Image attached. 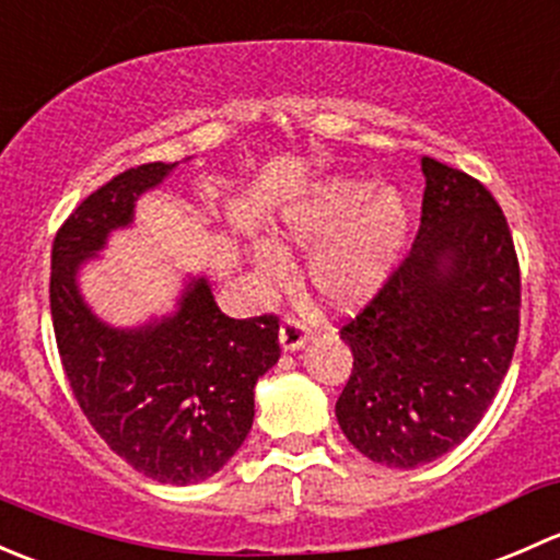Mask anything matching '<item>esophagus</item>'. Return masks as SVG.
Masks as SVG:
<instances>
[{
    "instance_id": "obj_1",
    "label": "esophagus",
    "mask_w": 560,
    "mask_h": 560,
    "mask_svg": "<svg viewBox=\"0 0 560 560\" xmlns=\"http://www.w3.org/2000/svg\"><path fill=\"white\" fill-rule=\"evenodd\" d=\"M308 338H312V327L303 319H298V316H287L284 325H281L279 330L281 349H284V352H295V349H301Z\"/></svg>"
}]
</instances>
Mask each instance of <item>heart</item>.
I'll return each mask as SVG.
<instances>
[{
    "label": "heart",
    "instance_id": "obj_1",
    "mask_svg": "<svg viewBox=\"0 0 560 560\" xmlns=\"http://www.w3.org/2000/svg\"><path fill=\"white\" fill-rule=\"evenodd\" d=\"M409 233V206L395 189L369 178H327L281 217L276 235L287 248H314L308 276L336 308L369 301L398 262ZM252 262L265 284H284L290 259L279 246L254 244Z\"/></svg>",
    "mask_w": 560,
    "mask_h": 560
}]
</instances>
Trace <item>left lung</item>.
Listing matches in <instances>:
<instances>
[{
    "instance_id": "obj_1",
    "label": "left lung",
    "mask_w": 560,
    "mask_h": 560,
    "mask_svg": "<svg viewBox=\"0 0 560 560\" xmlns=\"http://www.w3.org/2000/svg\"><path fill=\"white\" fill-rule=\"evenodd\" d=\"M422 175L411 252L341 327L354 363L338 425L365 457L393 468L436 460L477 428L521 332V265L495 197L431 156Z\"/></svg>"
}]
</instances>
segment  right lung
<instances>
[{"mask_svg":"<svg viewBox=\"0 0 560 560\" xmlns=\"http://www.w3.org/2000/svg\"><path fill=\"white\" fill-rule=\"evenodd\" d=\"M178 162L118 173L67 217L50 252V316L72 395L118 457L165 485H195L230 460L254 422V385L279 363L273 314L233 319L206 276L184 287L178 308L140 327H113L83 301L78 270L135 202Z\"/></svg>","mask_w":560,"mask_h":560,"instance_id":"obj_1","label":"right lung"}]
</instances>
